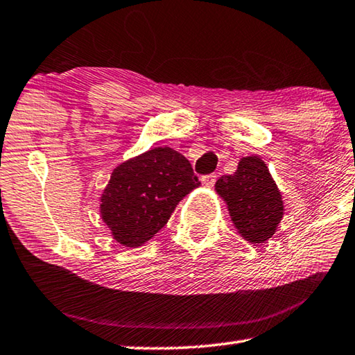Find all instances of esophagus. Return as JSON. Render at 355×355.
<instances>
[{
	"label": "esophagus",
	"instance_id": "1",
	"mask_svg": "<svg viewBox=\"0 0 355 355\" xmlns=\"http://www.w3.org/2000/svg\"><path fill=\"white\" fill-rule=\"evenodd\" d=\"M216 173H210V175H205V176H202L200 178V180H202V184H205L207 187H211L213 184L216 182Z\"/></svg>",
	"mask_w": 355,
	"mask_h": 355
}]
</instances>
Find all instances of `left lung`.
Segmentation results:
<instances>
[{
	"mask_svg": "<svg viewBox=\"0 0 355 355\" xmlns=\"http://www.w3.org/2000/svg\"><path fill=\"white\" fill-rule=\"evenodd\" d=\"M215 187L241 235L253 244L272 238L283 218L284 205L263 160L258 156L241 159L238 170L220 176Z\"/></svg>",
	"mask_w": 355,
	"mask_h": 355,
	"instance_id": "1",
	"label": "left lung"
}]
</instances>
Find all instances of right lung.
Instances as JSON below:
<instances>
[{
    "mask_svg": "<svg viewBox=\"0 0 355 355\" xmlns=\"http://www.w3.org/2000/svg\"><path fill=\"white\" fill-rule=\"evenodd\" d=\"M199 187L191 164L180 153L159 146L112 171L100 215L122 245L137 247L162 229L179 200Z\"/></svg>",
    "mask_w": 355,
    "mask_h": 355,
    "instance_id": "obj_1",
    "label": "right lung"
}]
</instances>
